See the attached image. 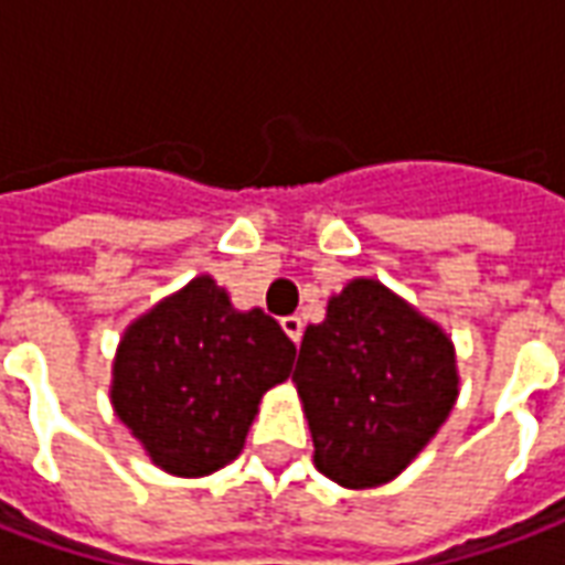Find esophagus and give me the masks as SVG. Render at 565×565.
<instances>
[{
	"mask_svg": "<svg viewBox=\"0 0 565 565\" xmlns=\"http://www.w3.org/2000/svg\"><path fill=\"white\" fill-rule=\"evenodd\" d=\"M281 330L290 335V342L294 344L302 342V320L296 318V315H290V318H281Z\"/></svg>",
	"mask_w": 565,
	"mask_h": 565,
	"instance_id": "34e87169",
	"label": "esophagus"
}]
</instances>
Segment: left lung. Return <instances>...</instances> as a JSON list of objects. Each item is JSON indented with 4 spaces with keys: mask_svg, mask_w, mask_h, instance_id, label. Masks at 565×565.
I'll return each mask as SVG.
<instances>
[{
    "mask_svg": "<svg viewBox=\"0 0 565 565\" xmlns=\"http://www.w3.org/2000/svg\"><path fill=\"white\" fill-rule=\"evenodd\" d=\"M315 462L342 487L391 481L457 399L448 335L379 281H351L308 327L294 369Z\"/></svg>",
    "mask_w": 565,
    "mask_h": 565,
    "instance_id": "1",
    "label": "left lung"
}]
</instances>
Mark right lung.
<instances>
[{
  "label": "right lung",
  "instance_id": "right-lung-1",
  "mask_svg": "<svg viewBox=\"0 0 565 565\" xmlns=\"http://www.w3.org/2000/svg\"><path fill=\"white\" fill-rule=\"evenodd\" d=\"M294 356L269 315H242L211 278H193L129 327L111 399L157 466L209 475L235 460L263 393L290 375Z\"/></svg>",
  "mask_w": 565,
  "mask_h": 565
}]
</instances>
